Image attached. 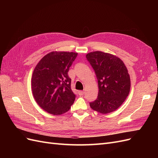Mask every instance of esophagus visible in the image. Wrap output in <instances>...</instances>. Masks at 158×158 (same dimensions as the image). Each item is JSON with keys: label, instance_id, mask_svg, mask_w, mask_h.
<instances>
[{"label": "esophagus", "instance_id": "1", "mask_svg": "<svg viewBox=\"0 0 158 158\" xmlns=\"http://www.w3.org/2000/svg\"><path fill=\"white\" fill-rule=\"evenodd\" d=\"M78 94L79 95H83L84 94V91L80 90V91H78Z\"/></svg>", "mask_w": 158, "mask_h": 158}]
</instances>
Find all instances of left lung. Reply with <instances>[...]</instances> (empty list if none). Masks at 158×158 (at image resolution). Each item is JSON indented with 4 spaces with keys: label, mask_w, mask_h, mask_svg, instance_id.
<instances>
[{
    "label": "left lung",
    "mask_w": 158,
    "mask_h": 158,
    "mask_svg": "<svg viewBox=\"0 0 158 158\" xmlns=\"http://www.w3.org/2000/svg\"><path fill=\"white\" fill-rule=\"evenodd\" d=\"M86 59L95 71L99 88L97 99L89 103L91 108L102 114L115 111L130 92V76L125 64L116 56L102 51L89 52Z\"/></svg>",
    "instance_id": "8db88e82"
}]
</instances>
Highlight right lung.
Instances as JSON below:
<instances>
[{
  "mask_svg": "<svg viewBox=\"0 0 158 158\" xmlns=\"http://www.w3.org/2000/svg\"><path fill=\"white\" fill-rule=\"evenodd\" d=\"M77 52H49L41 59L31 78L33 95L37 104L49 113L59 115L67 112L76 95L71 89L69 68Z\"/></svg>",
  "mask_w": 158,
  "mask_h": 158,
  "instance_id": "1",
  "label": "right lung"
}]
</instances>
